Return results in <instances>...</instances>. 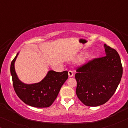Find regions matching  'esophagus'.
I'll return each mask as SVG.
<instances>
[{
  "label": "esophagus",
  "mask_w": 128,
  "mask_h": 128,
  "mask_svg": "<svg viewBox=\"0 0 128 128\" xmlns=\"http://www.w3.org/2000/svg\"><path fill=\"white\" fill-rule=\"evenodd\" d=\"M68 75H69V78H72V77L73 76V72L72 71L69 70L68 72Z\"/></svg>",
  "instance_id": "1"
}]
</instances>
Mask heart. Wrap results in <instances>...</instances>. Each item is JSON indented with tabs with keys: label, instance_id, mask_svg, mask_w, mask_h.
I'll return each mask as SVG.
<instances>
[{
	"label": "heart",
	"instance_id": "heart-1",
	"mask_svg": "<svg viewBox=\"0 0 128 128\" xmlns=\"http://www.w3.org/2000/svg\"><path fill=\"white\" fill-rule=\"evenodd\" d=\"M93 56L92 55H90V56H87L84 59V62H88V61L92 60V59H93Z\"/></svg>",
	"mask_w": 128,
	"mask_h": 128
}]
</instances>
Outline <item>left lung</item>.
<instances>
[{"label": "left lung", "instance_id": "1", "mask_svg": "<svg viewBox=\"0 0 128 128\" xmlns=\"http://www.w3.org/2000/svg\"><path fill=\"white\" fill-rule=\"evenodd\" d=\"M106 56L95 59L77 70L76 95L84 104L97 106L109 100L122 76V66L116 50L104 45Z\"/></svg>", "mask_w": 128, "mask_h": 128}]
</instances>
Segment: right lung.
<instances>
[{
  "label": "right lung",
  "mask_w": 128,
  "mask_h": 128,
  "mask_svg": "<svg viewBox=\"0 0 128 128\" xmlns=\"http://www.w3.org/2000/svg\"><path fill=\"white\" fill-rule=\"evenodd\" d=\"M18 54L19 52L10 65L13 87L17 95L30 106L36 108L50 106L56 98L61 87L68 79V71L56 72L49 70L45 78L38 83H24L19 79L15 70L14 64Z\"/></svg>",
  "instance_id": "right-lung-1"
}]
</instances>
